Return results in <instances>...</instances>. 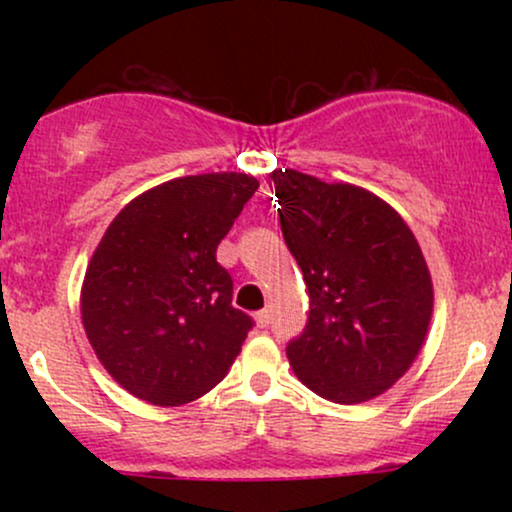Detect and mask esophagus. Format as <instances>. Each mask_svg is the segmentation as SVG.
<instances>
[{
    "label": "esophagus",
    "instance_id": "34e87169",
    "mask_svg": "<svg viewBox=\"0 0 512 512\" xmlns=\"http://www.w3.org/2000/svg\"><path fill=\"white\" fill-rule=\"evenodd\" d=\"M255 322H257V327L267 330L269 322H272V313H269V310H260V313H255Z\"/></svg>",
    "mask_w": 512,
    "mask_h": 512
}]
</instances>
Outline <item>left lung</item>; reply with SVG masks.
<instances>
[{"label":"left lung","instance_id":"obj_1","mask_svg":"<svg viewBox=\"0 0 512 512\" xmlns=\"http://www.w3.org/2000/svg\"><path fill=\"white\" fill-rule=\"evenodd\" d=\"M279 221L310 310L286 356L315 395L361 404L407 373L424 346L433 284L414 233L390 204L349 182L274 170Z\"/></svg>","mask_w":512,"mask_h":512}]
</instances>
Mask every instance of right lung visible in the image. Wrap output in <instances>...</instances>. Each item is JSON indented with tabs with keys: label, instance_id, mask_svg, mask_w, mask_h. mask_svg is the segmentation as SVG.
Returning <instances> with one entry per match:
<instances>
[{
	"label": "right lung",
	"instance_id": "add662e5",
	"mask_svg": "<svg viewBox=\"0 0 512 512\" xmlns=\"http://www.w3.org/2000/svg\"><path fill=\"white\" fill-rule=\"evenodd\" d=\"M260 187L245 173L187 175L134 197L81 286V322L129 395L178 407L219 385L252 330L216 248Z\"/></svg>",
	"mask_w": 512,
	"mask_h": 512
}]
</instances>
